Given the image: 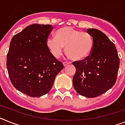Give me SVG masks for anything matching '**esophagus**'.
<instances>
[{"label": "esophagus", "mask_w": 125, "mask_h": 125, "mask_svg": "<svg viewBox=\"0 0 125 125\" xmlns=\"http://www.w3.org/2000/svg\"><path fill=\"white\" fill-rule=\"evenodd\" d=\"M70 64H71V62H68V61H66V62H63V64L64 66H66L68 65H69Z\"/></svg>", "instance_id": "esophagus-1"}]
</instances>
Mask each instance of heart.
<instances>
[{
  "mask_svg": "<svg viewBox=\"0 0 125 125\" xmlns=\"http://www.w3.org/2000/svg\"><path fill=\"white\" fill-rule=\"evenodd\" d=\"M94 46L93 37L71 27H64L57 31L55 38H48L46 46L52 55L59 58L62 54L63 47L73 60L83 61L88 58Z\"/></svg>",
  "mask_w": 125,
  "mask_h": 125,
  "instance_id": "obj_1",
  "label": "heart"
}]
</instances>
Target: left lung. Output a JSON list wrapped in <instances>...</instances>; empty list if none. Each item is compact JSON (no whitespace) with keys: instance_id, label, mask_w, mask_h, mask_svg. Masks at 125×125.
Returning <instances> with one entry per match:
<instances>
[{"instance_id":"1","label":"left lung","mask_w":125,"mask_h":125,"mask_svg":"<svg viewBox=\"0 0 125 125\" xmlns=\"http://www.w3.org/2000/svg\"><path fill=\"white\" fill-rule=\"evenodd\" d=\"M87 32L93 37V48L88 58L73 62L76 68L73 83L80 95L95 98L115 84L119 58L114 44L104 32L96 29H87Z\"/></svg>"}]
</instances>
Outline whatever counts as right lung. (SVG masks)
I'll return each instance as SVG.
<instances>
[{"mask_svg": "<svg viewBox=\"0 0 125 125\" xmlns=\"http://www.w3.org/2000/svg\"><path fill=\"white\" fill-rule=\"evenodd\" d=\"M52 29V25H31L10 43L6 62L9 79L17 90L31 97L48 93L64 68L46 46Z\"/></svg>", "mask_w": 125, "mask_h": 125, "instance_id": "right-lung-1", "label": "right lung"}]
</instances>
